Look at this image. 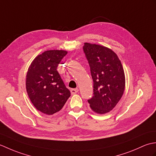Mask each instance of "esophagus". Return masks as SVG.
I'll return each mask as SVG.
<instances>
[{
    "label": "esophagus",
    "instance_id": "1",
    "mask_svg": "<svg viewBox=\"0 0 156 156\" xmlns=\"http://www.w3.org/2000/svg\"><path fill=\"white\" fill-rule=\"evenodd\" d=\"M70 92L72 94H74L78 92V88H72L70 90Z\"/></svg>",
    "mask_w": 156,
    "mask_h": 156
}]
</instances>
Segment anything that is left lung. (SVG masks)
<instances>
[{"instance_id": "1", "label": "left lung", "mask_w": 156, "mask_h": 156, "mask_svg": "<svg viewBox=\"0 0 156 156\" xmlns=\"http://www.w3.org/2000/svg\"><path fill=\"white\" fill-rule=\"evenodd\" d=\"M83 51L93 80V96L88 100L98 114L111 111L121 98L125 90L124 70L118 56L104 46L85 43Z\"/></svg>"}]
</instances>
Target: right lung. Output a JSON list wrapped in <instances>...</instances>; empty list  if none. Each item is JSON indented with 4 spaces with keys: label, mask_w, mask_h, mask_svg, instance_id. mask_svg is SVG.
Here are the masks:
<instances>
[{
    "label": "right lung",
    "mask_w": 156,
    "mask_h": 156,
    "mask_svg": "<svg viewBox=\"0 0 156 156\" xmlns=\"http://www.w3.org/2000/svg\"><path fill=\"white\" fill-rule=\"evenodd\" d=\"M66 54L63 50L46 51L37 56L29 68L26 77L28 96L34 107L44 114L59 111L70 97L57 70Z\"/></svg>",
    "instance_id": "1"
}]
</instances>
